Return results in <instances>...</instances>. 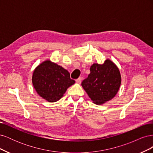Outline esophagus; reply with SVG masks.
Listing matches in <instances>:
<instances>
[{
  "mask_svg": "<svg viewBox=\"0 0 153 153\" xmlns=\"http://www.w3.org/2000/svg\"><path fill=\"white\" fill-rule=\"evenodd\" d=\"M76 82L78 83V84H80L82 82V77H79L76 80Z\"/></svg>",
  "mask_w": 153,
  "mask_h": 153,
  "instance_id": "34e87169",
  "label": "esophagus"
}]
</instances>
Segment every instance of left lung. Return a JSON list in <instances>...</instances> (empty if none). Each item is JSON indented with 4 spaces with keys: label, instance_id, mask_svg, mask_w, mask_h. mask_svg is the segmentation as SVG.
Returning <instances> with one entry per match:
<instances>
[{
    "label": "left lung",
    "instance_id": "8db88e82",
    "mask_svg": "<svg viewBox=\"0 0 153 153\" xmlns=\"http://www.w3.org/2000/svg\"><path fill=\"white\" fill-rule=\"evenodd\" d=\"M91 73L82 82V86L96 105H102L116 95L121 83L118 68L109 59L103 64H93Z\"/></svg>",
    "mask_w": 153,
    "mask_h": 153
}]
</instances>
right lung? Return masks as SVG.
I'll list each match as a JSON object with an SVG mask.
<instances>
[{
  "mask_svg": "<svg viewBox=\"0 0 153 153\" xmlns=\"http://www.w3.org/2000/svg\"><path fill=\"white\" fill-rule=\"evenodd\" d=\"M32 81L38 94L49 102L59 100L68 88L75 83L66 69L49 60L35 69Z\"/></svg>",
  "mask_w": 153,
  "mask_h": 153,
  "instance_id": "1",
  "label": "right lung"
}]
</instances>
